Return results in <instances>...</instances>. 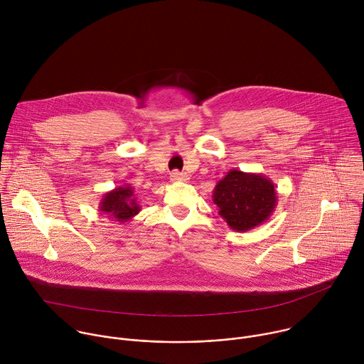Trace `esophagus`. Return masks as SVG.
<instances>
[{"label":"esophagus","instance_id":"obj_1","mask_svg":"<svg viewBox=\"0 0 364 364\" xmlns=\"http://www.w3.org/2000/svg\"><path fill=\"white\" fill-rule=\"evenodd\" d=\"M170 177H171V181H187L188 180V176L186 173H180L177 170H174Z\"/></svg>","mask_w":364,"mask_h":364}]
</instances>
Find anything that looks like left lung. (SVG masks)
<instances>
[{
    "mask_svg": "<svg viewBox=\"0 0 364 364\" xmlns=\"http://www.w3.org/2000/svg\"><path fill=\"white\" fill-rule=\"evenodd\" d=\"M213 201L231 230L245 232L271 218L278 197L275 184L268 177L231 170L217 183Z\"/></svg>",
    "mask_w": 364,
    "mask_h": 364,
    "instance_id": "1",
    "label": "left lung"
}]
</instances>
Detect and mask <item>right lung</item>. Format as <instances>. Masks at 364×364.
Instances as JSON below:
<instances>
[{
  "instance_id": "obj_1",
  "label": "right lung",
  "mask_w": 364,
  "mask_h": 364,
  "mask_svg": "<svg viewBox=\"0 0 364 364\" xmlns=\"http://www.w3.org/2000/svg\"><path fill=\"white\" fill-rule=\"evenodd\" d=\"M99 210L119 223H126L140 213V205L134 198L132 186H120L103 194L99 203Z\"/></svg>"
}]
</instances>
